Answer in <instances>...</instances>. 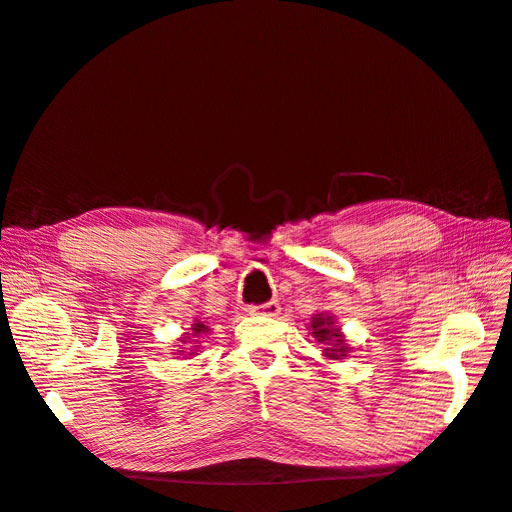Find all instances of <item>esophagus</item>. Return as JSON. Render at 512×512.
<instances>
[{
  "label": "esophagus",
  "instance_id": "obj_1",
  "mask_svg": "<svg viewBox=\"0 0 512 512\" xmlns=\"http://www.w3.org/2000/svg\"><path fill=\"white\" fill-rule=\"evenodd\" d=\"M280 312H282V307L277 301H269V303L250 307V314H256V316H277Z\"/></svg>",
  "mask_w": 512,
  "mask_h": 512
}]
</instances>
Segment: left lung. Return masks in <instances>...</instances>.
<instances>
[{"label": "left lung", "instance_id": "8db88e82", "mask_svg": "<svg viewBox=\"0 0 512 512\" xmlns=\"http://www.w3.org/2000/svg\"><path fill=\"white\" fill-rule=\"evenodd\" d=\"M312 335L318 339L320 344H327V350L324 354L331 356V359H339V356H348V348L344 346V339L339 335V331L333 327V318L331 316H314L312 320Z\"/></svg>", "mask_w": 512, "mask_h": 512}]
</instances>
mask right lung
Segmentation results:
<instances>
[{
	"mask_svg": "<svg viewBox=\"0 0 512 512\" xmlns=\"http://www.w3.org/2000/svg\"><path fill=\"white\" fill-rule=\"evenodd\" d=\"M207 331H209V327H205V324H203V322H196V324H194V327H192V331L188 333V337H183V339H181V342H183V344H190V342H188V339H192V337H200V335H203V333H207Z\"/></svg>",
	"mask_w": 512,
	"mask_h": 512,
	"instance_id": "1",
	"label": "right lung"
}]
</instances>
